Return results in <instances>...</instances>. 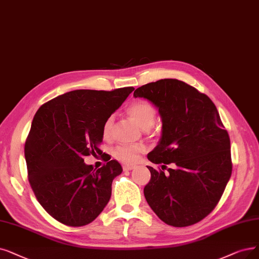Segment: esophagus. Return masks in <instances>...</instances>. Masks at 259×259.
<instances>
[{"instance_id":"34e87169","label":"esophagus","mask_w":259,"mask_h":259,"mask_svg":"<svg viewBox=\"0 0 259 259\" xmlns=\"http://www.w3.org/2000/svg\"><path fill=\"white\" fill-rule=\"evenodd\" d=\"M134 169V165L133 164H123V170L124 171H128Z\"/></svg>"}]
</instances>
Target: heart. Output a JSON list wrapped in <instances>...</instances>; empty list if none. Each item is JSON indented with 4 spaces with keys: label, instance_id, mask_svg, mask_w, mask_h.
Instances as JSON below:
<instances>
[{
    "label": "heart",
    "instance_id": "heart-1",
    "mask_svg": "<svg viewBox=\"0 0 259 259\" xmlns=\"http://www.w3.org/2000/svg\"><path fill=\"white\" fill-rule=\"evenodd\" d=\"M127 113L130 117L135 121L137 125L142 130H150L153 125L155 119H156V109L153 107L147 101H136L132 103L127 107ZM113 125V117H108L102 127V135L104 139H108L111 134V128ZM144 148L135 144H121L118 146L113 155L117 159L125 163H132L136 161L138 155L143 152Z\"/></svg>",
    "mask_w": 259,
    "mask_h": 259
}]
</instances>
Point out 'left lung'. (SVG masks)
I'll return each mask as SVG.
<instances>
[{"mask_svg":"<svg viewBox=\"0 0 259 259\" xmlns=\"http://www.w3.org/2000/svg\"><path fill=\"white\" fill-rule=\"evenodd\" d=\"M157 107L162 127L148 159L175 165L164 175L148 167L146 200L158 218L175 227L198 223L218 204L232 175L231 140L212 101L186 82L164 78L137 88Z\"/></svg>","mask_w":259,"mask_h":259,"instance_id":"obj_1","label":"left lung"}]
</instances>
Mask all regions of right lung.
I'll list each match as a JSON object with an SVG mask.
<instances>
[{"label": "right lung", "instance_id": "obj_1", "mask_svg": "<svg viewBox=\"0 0 259 259\" xmlns=\"http://www.w3.org/2000/svg\"><path fill=\"white\" fill-rule=\"evenodd\" d=\"M133 90H74L37 110L24 148L28 181L40 205L60 223L89 224L109 202L121 164L112 159L96 171L84 157L102 154L103 124Z\"/></svg>", "mask_w": 259, "mask_h": 259}]
</instances>
